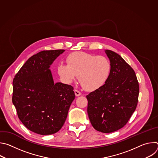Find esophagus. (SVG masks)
I'll use <instances>...</instances> for the list:
<instances>
[{"mask_svg":"<svg viewBox=\"0 0 158 158\" xmlns=\"http://www.w3.org/2000/svg\"><path fill=\"white\" fill-rule=\"evenodd\" d=\"M74 93H75L76 96H79L81 95V93L79 91H78V90H77V89L74 90Z\"/></svg>","mask_w":158,"mask_h":158,"instance_id":"34e87169","label":"esophagus"}]
</instances>
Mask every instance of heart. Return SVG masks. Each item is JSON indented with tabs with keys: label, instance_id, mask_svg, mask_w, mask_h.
<instances>
[{
	"label": "heart",
	"instance_id": "1",
	"mask_svg": "<svg viewBox=\"0 0 158 158\" xmlns=\"http://www.w3.org/2000/svg\"><path fill=\"white\" fill-rule=\"evenodd\" d=\"M66 64H60L57 73L66 84H71L78 76L79 81L87 91L100 89L107 81L111 64L103 56H96L84 52H76L66 59Z\"/></svg>",
	"mask_w": 158,
	"mask_h": 158
}]
</instances>
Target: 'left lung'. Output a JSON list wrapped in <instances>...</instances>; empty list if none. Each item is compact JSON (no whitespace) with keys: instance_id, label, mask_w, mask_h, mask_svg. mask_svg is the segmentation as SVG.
<instances>
[{"instance_id":"1","label":"left lung","mask_w":158,"mask_h":158,"mask_svg":"<svg viewBox=\"0 0 158 158\" xmlns=\"http://www.w3.org/2000/svg\"><path fill=\"white\" fill-rule=\"evenodd\" d=\"M105 52L111 64L109 78L86 98L93 127L109 133L124 127L131 118L138 105L139 86L134 71L121 56L110 50Z\"/></svg>"}]
</instances>
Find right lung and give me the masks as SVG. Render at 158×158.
Wrapping results in <instances>:
<instances>
[{
  "mask_svg": "<svg viewBox=\"0 0 158 158\" xmlns=\"http://www.w3.org/2000/svg\"><path fill=\"white\" fill-rule=\"evenodd\" d=\"M64 49L42 51L31 57L13 79L12 103L28 129L52 134L64 125L75 99L72 85L54 83L50 65Z\"/></svg>",
  "mask_w": 158,
  "mask_h": 158,
  "instance_id": "obj_1",
  "label": "right lung"
}]
</instances>
